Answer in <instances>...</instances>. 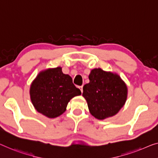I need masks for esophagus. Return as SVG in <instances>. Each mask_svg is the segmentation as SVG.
<instances>
[{"label": "esophagus", "instance_id": "34e87169", "mask_svg": "<svg viewBox=\"0 0 158 158\" xmlns=\"http://www.w3.org/2000/svg\"><path fill=\"white\" fill-rule=\"evenodd\" d=\"M79 89H80V90H81V93L83 92V86H79Z\"/></svg>", "mask_w": 158, "mask_h": 158}]
</instances>
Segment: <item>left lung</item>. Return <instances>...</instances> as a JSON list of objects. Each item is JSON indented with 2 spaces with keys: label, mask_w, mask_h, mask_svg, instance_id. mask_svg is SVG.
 Instances as JSON below:
<instances>
[{
  "label": "left lung",
  "mask_w": 158,
  "mask_h": 158,
  "mask_svg": "<svg viewBox=\"0 0 158 158\" xmlns=\"http://www.w3.org/2000/svg\"><path fill=\"white\" fill-rule=\"evenodd\" d=\"M89 83L83 87L91 114L103 120L116 115L123 106L127 98V86L119 76L102 69L91 70Z\"/></svg>",
  "instance_id": "left-lung-1"
}]
</instances>
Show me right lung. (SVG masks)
Returning <instances> with one entry per match:
<instances>
[{
    "label": "right lung",
    "mask_w": 158,
    "mask_h": 158,
    "mask_svg": "<svg viewBox=\"0 0 158 158\" xmlns=\"http://www.w3.org/2000/svg\"><path fill=\"white\" fill-rule=\"evenodd\" d=\"M30 98L37 111L48 118L62 115L71 98L81 94L72 77L56 67L42 72L30 86Z\"/></svg>",
    "instance_id": "add662e5"
}]
</instances>
